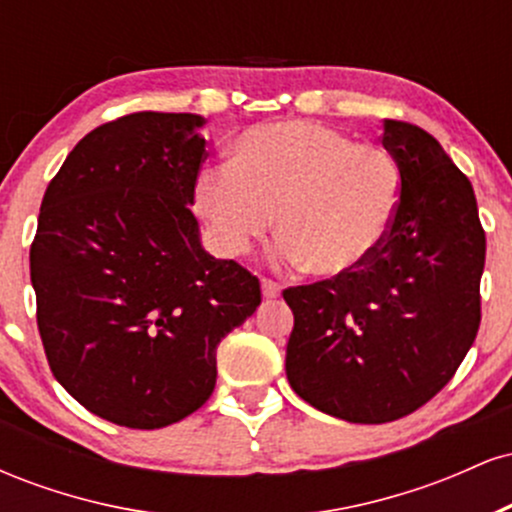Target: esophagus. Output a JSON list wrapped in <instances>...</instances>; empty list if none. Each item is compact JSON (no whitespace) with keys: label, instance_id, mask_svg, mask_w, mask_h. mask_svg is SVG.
<instances>
[{"label":"esophagus","instance_id":"obj_1","mask_svg":"<svg viewBox=\"0 0 512 512\" xmlns=\"http://www.w3.org/2000/svg\"><path fill=\"white\" fill-rule=\"evenodd\" d=\"M281 293V286L272 279H262V296L264 298H276Z\"/></svg>","mask_w":512,"mask_h":512}]
</instances>
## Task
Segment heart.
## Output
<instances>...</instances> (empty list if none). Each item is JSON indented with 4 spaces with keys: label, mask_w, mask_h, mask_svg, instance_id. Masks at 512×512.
I'll use <instances>...</instances> for the list:
<instances>
[{
    "label": "heart",
    "mask_w": 512,
    "mask_h": 512,
    "mask_svg": "<svg viewBox=\"0 0 512 512\" xmlns=\"http://www.w3.org/2000/svg\"><path fill=\"white\" fill-rule=\"evenodd\" d=\"M399 197L402 175L385 149L308 120L248 129L228 166L197 182V209L223 255H245L276 214V255L317 276L361 269L385 243Z\"/></svg>",
    "instance_id": "b5f03b06"
}]
</instances>
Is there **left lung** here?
I'll return each instance as SVG.
<instances>
[{
    "label": "left lung",
    "mask_w": 512,
    "mask_h": 512,
    "mask_svg": "<svg viewBox=\"0 0 512 512\" xmlns=\"http://www.w3.org/2000/svg\"><path fill=\"white\" fill-rule=\"evenodd\" d=\"M402 197L385 243L356 272L293 286L286 378L351 424H387L436 397L481 320L486 236L472 182L431 134L385 120Z\"/></svg>",
    "instance_id": "1"
}]
</instances>
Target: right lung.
I'll return each mask as SVG.
<instances>
[{"instance_id": "obj_1", "label": "right lung", "mask_w": 512, "mask_h": 512, "mask_svg": "<svg viewBox=\"0 0 512 512\" xmlns=\"http://www.w3.org/2000/svg\"><path fill=\"white\" fill-rule=\"evenodd\" d=\"M202 115L132 113L88 132L40 204L31 284L45 356L91 414L163 428L207 402L216 346L260 281L202 248Z\"/></svg>"}]
</instances>
